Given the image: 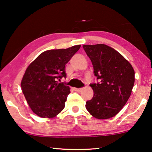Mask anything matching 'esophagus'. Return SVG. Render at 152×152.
Listing matches in <instances>:
<instances>
[{
  "label": "esophagus",
  "instance_id": "34e87169",
  "mask_svg": "<svg viewBox=\"0 0 152 152\" xmlns=\"http://www.w3.org/2000/svg\"><path fill=\"white\" fill-rule=\"evenodd\" d=\"M82 89H83V88H75V87L74 88V90L76 91H80Z\"/></svg>",
  "mask_w": 152,
  "mask_h": 152
}]
</instances>
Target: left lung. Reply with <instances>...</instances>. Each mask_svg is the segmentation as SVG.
<instances>
[{"label": "left lung", "mask_w": 152, "mask_h": 152, "mask_svg": "<svg viewBox=\"0 0 152 152\" xmlns=\"http://www.w3.org/2000/svg\"><path fill=\"white\" fill-rule=\"evenodd\" d=\"M98 82L90 84L94 96L86 102V109L98 119L114 117L131 95L135 73L131 64L119 52L104 44L84 45Z\"/></svg>", "instance_id": "8db88e82"}]
</instances>
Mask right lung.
I'll return each mask as SVG.
<instances>
[{
    "label": "right lung",
    "mask_w": 152,
    "mask_h": 152,
    "mask_svg": "<svg viewBox=\"0 0 152 152\" xmlns=\"http://www.w3.org/2000/svg\"><path fill=\"white\" fill-rule=\"evenodd\" d=\"M80 45L48 50L40 54L27 68L21 89L29 107L41 118H53L65 107L69 87L58 83L66 78L65 65Z\"/></svg>",
    "instance_id": "1"
}]
</instances>
